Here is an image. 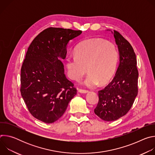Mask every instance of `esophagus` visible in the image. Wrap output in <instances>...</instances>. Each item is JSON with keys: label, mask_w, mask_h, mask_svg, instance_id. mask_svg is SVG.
<instances>
[{"label": "esophagus", "mask_w": 155, "mask_h": 155, "mask_svg": "<svg viewBox=\"0 0 155 155\" xmlns=\"http://www.w3.org/2000/svg\"><path fill=\"white\" fill-rule=\"evenodd\" d=\"M78 92L81 93H87L88 92V91L85 90H82V89H79L78 90Z\"/></svg>", "instance_id": "34e87169"}]
</instances>
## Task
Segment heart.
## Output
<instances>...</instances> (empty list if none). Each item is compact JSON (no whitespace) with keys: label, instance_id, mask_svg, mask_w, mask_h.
<instances>
[{"label":"heart","instance_id":"obj_1","mask_svg":"<svg viewBox=\"0 0 155 155\" xmlns=\"http://www.w3.org/2000/svg\"><path fill=\"white\" fill-rule=\"evenodd\" d=\"M75 55L66 58L68 75L80 80L87 70L89 74L83 84L94 87L99 82L107 83L114 75L118 66L119 52L114 43L101 38L86 40L77 47Z\"/></svg>","mask_w":155,"mask_h":155}]
</instances>
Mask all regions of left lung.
<instances>
[{
    "label": "left lung",
    "instance_id": "left-lung-1",
    "mask_svg": "<svg viewBox=\"0 0 155 155\" xmlns=\"http://www.w3.org/2000/svg\"><path fill=\"white\" fill-rule=\"evenodd\" d=\"M114 35L120 53V64L115 77L98 91L99 102L94 113L104 121H115L125 115L138 94L137 59L130 43L118 31Z\"/></svg>",
    "mask_w": 155,
    "mask_h": 155
}]
</instances>
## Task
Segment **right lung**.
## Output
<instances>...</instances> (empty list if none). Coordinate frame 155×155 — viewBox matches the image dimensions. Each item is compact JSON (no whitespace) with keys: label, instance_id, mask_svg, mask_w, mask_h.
I'll return each instance as SVG.
<instances>
[{"label":"right lung","instance_id":"add662e5","mask_svg":"<svg viewBox=\"0 0 155 155\" xmlns=\"http://www.w3.org/2000/svg\"><path fill=\"white\" fill-rule=\"evenodd\" d=\"M80 30L49 28L32 40L21 69L20 91L31 114L46 123L59 119L77 94L58 58L65 59L67 44Z\"/></svg>","mask_w":155,"mask_h":155}]
</instances>
